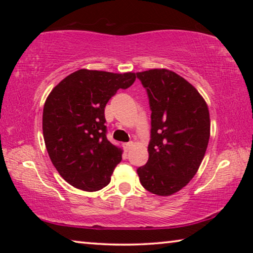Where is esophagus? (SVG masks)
<instances>
[{
  "label": "esophagus",
  "mask_w": 253,
  "mask_h": 253,
  "mask_svg": "<svg viewBox=\"0 0 253 253\" xmlns=\"http://www.w3.org/2000/svg\"><path fill=\"white\" fill-rule=\"evenodd\" d=\"M131 146H132V143H127V144H125V145H124V147H125V151H126V152H128V151H130V148H131Z\"/></svg>",
  "instance_id": "34e87169"
}]
</instances>
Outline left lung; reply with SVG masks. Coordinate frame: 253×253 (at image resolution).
Returning a JSON list of instances; mask_svg holds the SVG:
<instances>
[{
  "label": "left lung",
  "mask_w": 253,
  "mask_h": 253,
  "mask_svg": "<svg viewBox=\"0 0 253 253\" xmlns=\"http://www.w3.org/2000/svg\"><path fill=\"white\" fill-rule=\"evenodd\" d=\"M152 109V139L147 164L137 169L148 192L169 196L194 177L207 152L211 122L202 95L176 72H137Z\"/></svg>",
  "instance_id": "1"
}]
</instances>
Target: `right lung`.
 <instances>
[{
  "label": "right lung",
  "mask_w": 253,
  "mask_h": 253,
  "mask_svg": "<svg viewBox=\"0 0 253 253\" xmlns=\"http://www.w3.org/2000/svg\"><path fill=\"white\" fill-rule=\"evenodd\" d=\"M135 72L80 69L62 79L46 97L42 130L55 169L76 188L95 192L108 185L123 149L106 137L105 107Z\"/></svg>",
  "instance_id": "right-lung-1"
}]
</instances>
